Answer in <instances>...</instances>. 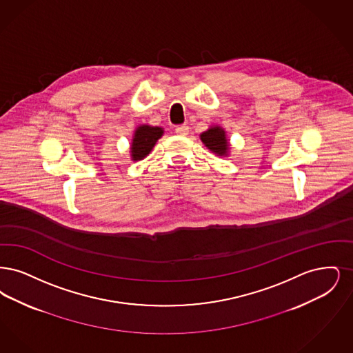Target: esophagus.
<instances>
[{
    "label": "esophagus",
    "mask_w": 353,
    "mask_h": 353,
    "mask_svg": "<svg viewBox=\"0 0 353 353\" xmlns=\"http://www.w3.org/2000/svg\"><path fill=\"white\" fill-rule=\"evenodd\" d=\"M175 133L179 136H185L188 133V126L183 123V125H178L175 126Z\"/></svg>",
    "instance_id": "obj_1"
}]
</instances>
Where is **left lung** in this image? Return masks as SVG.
I'll return each instance as SVG.
<instances>
[{"label":"left lung","mask_w":353,"mask_h":353,"mask_svg":"<svg viewBox=\"0 0 353 353\" xmlns=\"http://www.w3.org/2000/svg\"><path fill=\"white\" fill-rule=\"evenodd\" d=\"M201 142L217 155H228L230 143L225 136V130L220 126H211L208 130L200 134Z\"/></svg>","instance_id":"1"}]
</instances>
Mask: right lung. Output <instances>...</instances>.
<instances>
[{"label":"right lung","instance_id":"1","mask_svg":"<svg viewBox=\"0 0 353 353\" xmlns=\"http://www.w3.org/2000/svg\"><path fill=\"white\" fill-rule=\"evenodd\" d=\"M163 129L159 126L150 125H139L134 130V136L132 139L130 155L133 161H141L152 152L157 141L162 137Z\"/></svg>","mask_w":353,"mask_h":353}]
</instances>
